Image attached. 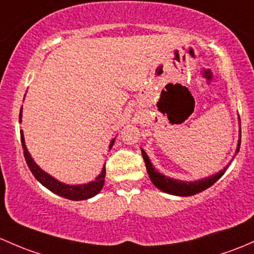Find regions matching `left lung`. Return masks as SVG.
I'll return each mask as SVG.
<instances>
[{
    "mask_svg": "<svg viewBox=\"0 0 254 254\" xmlns=\"http://www.w3.org/2000/svg\"><path fill=\"white\" fill-rule=\"evenodd\" d=\"M240 127H241V124H240ZM240 143H241V129H240V138H239V142H237V147H236V152H235V154L239 153ZM141 153H142L143 161H145V164H146V169H147L148 176L149 179H151L152 183H153V185L156 186L157 189H159L161 191L165 192V193L174 194V196H181V197L193 196V194L199 193V192L207 190V189L210 188L213 184L217 183L219 179L224 175V173L226 172V169H228L229 167L228 164L224 169H221L220 172L215 173L214 175L207 176V178L204 179H199V180H194V181H184V180H178V179L169 178V176H165L161 174L159 172H157L156 168L153 167V164H152L151 161H149L147 153H146L142 148H141Z\"/></svg>",
    "mask_w": 254,
    "mask_h": 254,
    "instance_id": "obj_1",
    "label": "left lung"
}]
</instances>
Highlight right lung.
<instances>
[{"mask_svg": "<svg viewBox=\"0 0 254 254\" xmlns=\"http://www.w3.org/2000/svg\"><path fill=\"white\" fill-rule=\"evenodd\" d=\"M25 97V96H24ZM21 111H23V107L20 108L19 113V123H21ZM20 140H21V146L24 149V157H25L26 164H28L29 169L31 170L33 175L35 176L36 180L40 184L45 186L46 189H49L50 191H52L53 193L58 194V196H62L64 198L71 199V201H84V199H89L91 197L96 196L101 190H102L103 185H105V176H106V167L102 168V172L97 176L93 181H90L87 184H81V185H68V184L61 183L60 180H57L56 178H53L52 175L47 174L45 170H42L39 165L34 162L33 157L29 153L28 148H26L25 140H24V134L23 130H20ZM114 141L116 137L111 141L109 143V149L112 148V146L114 145Z\"/></svg>", "mask_w": 254, "mask_h": 254, "instance_id": "add662e5", "label": "right lung"}]
</instances>
